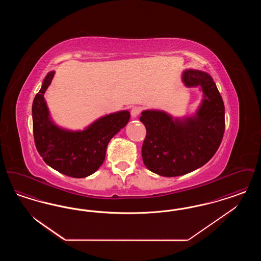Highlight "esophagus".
I'll list each match as a JSON object with an SVG mask.
<instances>
[{"label":"esophagus","mask_w":261,"mask_h":261,"mask_svg":"<svg viewBox=\"0 0 261 261\" xmlns=\"http://www.w3.org/2000/svg\"><path fill=\"white\" fill-rule=\"evenodd\" d=\"M141 112H142V108L141 107H138V106H136V107H133L132 109H131V115H132V117H137L140 113H141Z\"/></svg>","instance_id":"34e87169"}]
</instances>
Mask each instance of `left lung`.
Wrapping results in <instances>:
<instances>
[{"label":"left lung","instance_id":"left-lung-1","mask_svg":"<svg viewBox=\"0 0 261 261\" xmlns=\"http://www.w3.org/2000/svg\"><path fill=\"white\" fill-rule=\"evenodd\" d=\"M182 79L187 87L200 86L203 91L195 116L179 120L164 112L145 111L140 117L147 129L143 162L151 172L164 177L192 172L210 162L225 131L223 99L211 76L188 69Z\"/></svg>","mask_w":261,"mask_h":261}]
</instances>
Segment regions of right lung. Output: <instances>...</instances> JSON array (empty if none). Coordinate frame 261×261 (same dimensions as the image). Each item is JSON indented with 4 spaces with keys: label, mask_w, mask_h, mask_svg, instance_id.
I'll return each instance as SVG.
<instances>
[{
    "label": "right lung",
    "mask_w": 261,
    "mask_h": 261,
    "mask_svg": "<svg viewBox=\"0 0 261 261\" xmlns=\"http://www.w3.org/2000/svg\"><path fill=\"white\" fill-rule=\"evenodd\" d=\"M55 71L46 76L32 105L33 135L39 154L51 168L73 178H84L96 172L106 158L112 137L128 123L130 113L115 112L103 117L83 131L59 128L50 120L44 94Z\"/></svg>",
    "instance_id": "1"
}]
</instances>
